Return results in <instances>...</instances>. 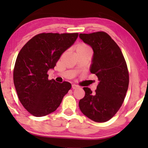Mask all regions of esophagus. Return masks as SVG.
Wrapping results in <instances>:
<instances>
[{"label": "esophagus", "instance_id": "esophagus-1", "mask_svg": "<svg viewBox=\"0 0 148 148\" xmlns=\"http://www.w3.org/2000/svg\"><path fill=\"white\" fill-rule=\"evenodd\" d=\"M78 86H77V85H75V84H73L72 85V88L73 89H76V88H78Z\"/></svg>", "mask_w": 148, "mask_h": 148}]
</instances>
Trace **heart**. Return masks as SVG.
Returning <instances> with one entry per match:
<instances>
[{
    "label": "heart",
    "mask_w": 148,
    "mask_h": 148,
    "mask_svg": "<svg viewBox=\"0 0 148 148\" xmlns=\"http://www.w3.org/2000/svg\"><path fill=\"white\" fill-rule=\"evenodd\" d=\"M91 50V49L86 44L80 43L76 46V52H77L85 51V50Z\"/></svg>",
    "instance_id": "obj_1"
}]
</instances>
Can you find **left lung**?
<instances>
[{"instance_id": "8db88e82", "label": "left lung", "mask_w": 148, "mask_h": 148, "mask_svg": "<svg viewBox=\"0 0 148 148\" xmlns=\"http://www.w3.org/2000/svg\"><path fill=\"white\" fill-rule=\"evenodd\" d=\"M79 38L94 50L90 72L98 77L94 93L84 88L85 96L79 102L83 114L98 123L108 121L122 106L128 90L129 76L121 48L108 34H80Z\"/></svg>"}]
</instances>
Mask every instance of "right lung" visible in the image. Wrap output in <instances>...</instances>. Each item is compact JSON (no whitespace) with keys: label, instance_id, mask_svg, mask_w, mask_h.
<instances>
[{"label":"right lung","instance_id":"obj_1","mask_svg":"<svg viewBox=\"0 0 148 148\" xmlns=\"http://www.w3.org/2000/svg\"><path fill=\"white\" fill-rule=\"evenodd\" d=\"M78 33H42L34 36L18 54L13 70V82L19 100L34 116H44L55 111L71 88L48 79L62 54L74 43Z\"/></svg>","mask_w":148,"mask_h":148}]
</instances>
